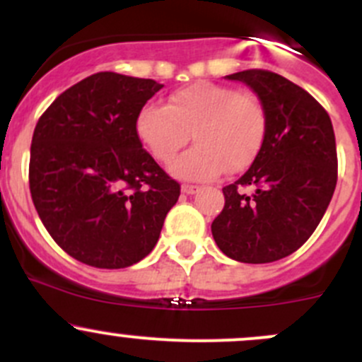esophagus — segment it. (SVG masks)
<instances>
[{
  "instance_id": "obj_1",
  "label": "esophagus",
  "mask_w": 362,
  "mask_h": 362,
  "mask_svg": "<svg viewBox=\"0 0 362 362\" xmlns=\"http://www.w3.org/2000/svg\"><path fill=\"white\" fill-rule=\"evenodd\" d=\"M202 191V187H199V185H192V184H184L182 185V192H184V194H196V192H199Z\"/></svg>"
}]
</instances>
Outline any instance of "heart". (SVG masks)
Returning <instances> with one entry per match:
<instances>
[{
	"instance_id": "heart-1",
	"label": "heart",
	"mask_w": 362,
	"mask_h": 362,
	"mask_svg": "<svg viewBox=\"0 0 362 362\" xmlns=\"http://www.w3.org/2000/svg\"><path fill=\"white\" fill-rule=\"evenodd\" d=\"M266 127L257 98L214 82L182 87L170 105H145L136 117L138 138L159 163H170L192 133L196 147L171 164V173L189 180L247 170L261 152Z\"/></svg>"
}]
</instances>
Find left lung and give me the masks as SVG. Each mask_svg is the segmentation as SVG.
<instances>
[{
	"mask_svg": "<svg viewBox=\"0 0 362 362\" xmlns=\"http://www.w3.org/2000/svg\"><path fill=\"white\" fill-rule=\"evenodd\" d=\"M226 78L247 83L257 94L268 127L252 166L222 189L226 203L211 222V235L235 261H279L312 236L333 198L338 180L333 124L312 94L279 73L245 69Z\"/></svg>",
	"mask_w": 362,
	"mask_h": 362,
	"instance_id": "obj_1",
	"label": "left lung"
}]
</instances>
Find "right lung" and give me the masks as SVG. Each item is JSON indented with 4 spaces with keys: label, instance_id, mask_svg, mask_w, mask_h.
<instances>
[{
    "label": "right lung",
    "instance_id": "obj_1",
    "mask_svg": "<svg viewBox=\"0 0 362 362\" xmlns=\"http://www.w3.org/2000/svg\"><path fill=\"white\" fill-rule=\"evenodd\" d=\"M163 83L113 71L80 80L33 133L29 191L54 242L83 264L119 269L158 243L180 184L136 134V117Z\"/></svg>",
    "mask_w": 362,
    "mask_h": 362
}]
</instances>
